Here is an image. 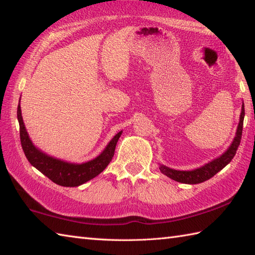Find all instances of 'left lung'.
Here are the masks:
<instances>
[{"label":"left lung","mask_w":255,"mask_h":255,"mask_svg":"<svg viewBox=\"0 0 255 255\" xmlns=\"http://www.w3.org/2000/svg\"><path fill=\"white\" fill-rule=\"evenodd\" d=\"M243 119H245V104H242V111L240 115V123L237 129V133L234 142L229 147V149L220 156V158L216 159L214 161L209 162L208 164H205L204 166L199 167V169L193 170V171H177L170 169L164 165L160 166V171L163 173L167 177L172 178L176 182L185 183V184H198L203 183L205 181L209 180L215 174L223 170L224 167L230 163V161L234 159V156L237 153V150L239 148L242 137V129H243Z\"/></svg>","instance_id":"left-lung-1"}]
</instances>
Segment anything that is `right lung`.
Masks as SVG:
<instances>
[{
	"label": "right lung",
	"instance_id": "obj_1",
	"mask_svg": "<svg viewBox=\"0 0 255 255\" xmlns=\"http://www.w3.org/2000/svg\"><path fill=\"white\" fill-rule=\"evenodd\" d=\"M17 119L19 123L21 148H23L27 160L29 161V163L32 166H35L38 171H40L42 174L46 175L53 183L66 187L79 186L81 184L94 178L101 172L104 171L112 161L114 153H115L117 141L119 137L122 136V131H119L111 140V142L107 144L105 150L94 160L85 162L82 164H73L42 153L41 151L38 150L32 144L28 137V133L26 131L23 118H21L19 104L17 107Z\"/></svg>",
	"mask_w": 255,
	"mask_h": 255
}]
</instances>
